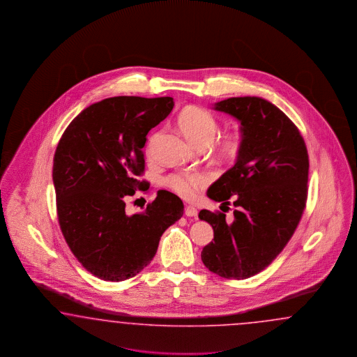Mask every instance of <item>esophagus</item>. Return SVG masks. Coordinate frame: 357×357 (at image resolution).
<instances>
[{
	"label": "esophagus",
	"instance_id": "esophagus-1",
	"mask_svg": "<svg viewBox=\"0 0 357 357\" xmlns=\"http://www.w3.org/2000/svg\"><path fill=\"white\" fill-rule=\"evenodd\" d=\"M184 215L187 217L197 216V209L192 206H187L184 208Z\"/></svg>",
	"mask_w": 357,
	"mask_h": 357
}]
</instances>
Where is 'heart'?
Wrapping results in <instances>:
<instances>
[{"instance_id": "obj_1", "label": "heart", "mask_w": 357, "mask_h": 357, "mask_svg": "<svg viewBox=\"0 0 357 357\" xmlns=\"http://www.w3.org/2000/svg\"><path fill=\"white\" fill-rule=\"evenodd\" d=\"M179 130L185 139L197 148H206L216 140L220 124L206 108L190 106L184 108L178 118ZM243 148V135L241 130L227 132L213 145V154L220 161L236 160ZM208 179L202 173H175L167 178L169 187L185 199H192L199 190L204 188Z\"/></svg>"}]
</instances>
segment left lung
<instances>
[{"label":"left lung","mask_w":357,"mask_h":357,"mask_svg":"<svg viewBox=\"0 0 357 357\" xmlns=\"http://www.w3.org/2000/svg\"><path fill=\"white\" fill-rule=\"evenodd\" d=\"M213 108L241 123L243 148L208 188L209 199L229 206L233 197L237 209L233 220L200 211L213 227L202 260L218 276L241 280L268 267L292 238L306 204L309 155L292 120L263 98H227Z\"/></svg>","instance_id":"8db88e82"}]
</instances>
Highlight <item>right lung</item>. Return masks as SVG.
Masks as SVG:
<instances>
[{"instance_id":"1","label":"right lung","mask_w":357,"mask_h":357,"mask_svg":"<svg viewBox=\"0 0 357 357\" xmlns=\"http://www.w3.org/2000/svg\"><path fill=\"white\" fill-rule=\"evenodd\" d=\"M173 107L170 97L107 98L81 111L59 141L52 179L60 229L77 260L102 280L136 276L183 216V202L165 190L142 212L126 208L136 190L149 188L137 179L146 135Z\"/></svg>"}]
</instances>
